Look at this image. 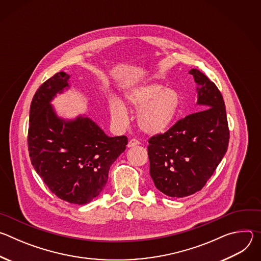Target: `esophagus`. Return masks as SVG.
I'll return each instance as SVG.
<instances>
[{
	"instance_id": "esophagus-1",
	"label": "esophagus",
	"mask_w": 261,
	"mask_h": 261,
	"mask_svg": "<svg viewBox=\"0 0 261 261\" xmlns=\"http://www.w3.org/2000/svg\"><path fill=\"white\" fill-rule=\"evenodd\" d=\"M138 144H140V142H139L137 139H134V138H132V139H130V140H129V142H128L127 146H128V147H133V146H135V145H138Z\"/></svg>"
}]
</instances>
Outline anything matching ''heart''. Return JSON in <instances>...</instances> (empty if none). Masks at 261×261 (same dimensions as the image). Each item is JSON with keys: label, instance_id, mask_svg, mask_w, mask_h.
Listing matches in <instances>:
<instances>
[{"label": "heart", "instance_id": "b5f03b06", "mask_svg": "<svg viewBox=\"0 0 261 261\" xmlns=\"http://www.w3.org/2000/svg\"><path fill=\"white\" fill-rule=\"evenodd\" d=\"M126 99L138 110V126L148 135H160L167 132L174 124L181 108L179 93L157 83H145L129 89ZM109 109L111 117L117 123L127 122L128 110L121 99L111 100Z\"/></svg>", "mask_w": 261, "mask_h": 261}]
</instances>
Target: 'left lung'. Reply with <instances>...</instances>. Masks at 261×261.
I'll use <instances>...</instances> for the list:
<instances>
[{
	"mask_svg": "<svg viewBox=\"0 0 261 261\" xmlns=\"http://www.w3.org/2000/svg\"><path fill=\"white\" fill-rule=\"evenodd\" d=\"M194 77L198 110L167 132L148 140L150 174L156 188L170 197L201 190L224 157L229 142L225 103L216 87L197 69Z\"/></svg>",
	"mask_w": 261,
	"mask_h": 261,
	"instance_id": "8db88e82",
	"label": "left lung"
}]
</instances>
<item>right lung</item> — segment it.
<instances>
[{
    "label": "right lung",
    "instance_id": "add662e5",
    "mask_svg": "<svg viewBox=\"0 0 261 261\" xmlns=\"http://www.w3.org/2000/svg\"><path fill=\"white\" fill-rule=\"evenodd\" d=\"M70 75L55 74L35 93L30 107L31 162L49 190L74 204H86L105 187L109 168L126 150V136L110 137L90 118L59 117L51 101L70 88Z\"/></svg>",
    "mask_w": 261,
    "mask_h": 261
}]
</instances>
